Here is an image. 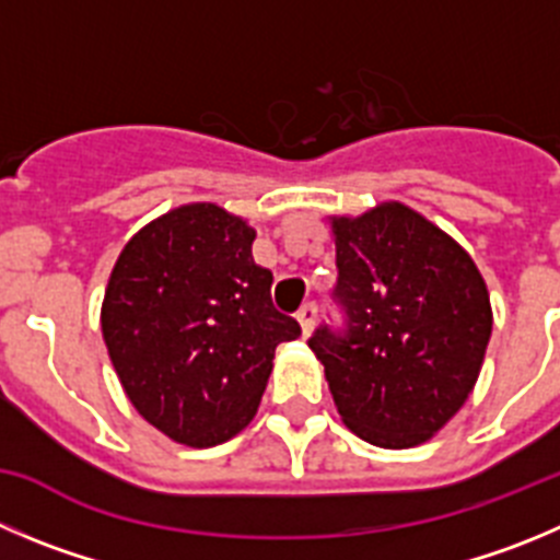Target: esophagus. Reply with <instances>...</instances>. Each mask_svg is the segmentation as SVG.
Masks as SVG:
<instances>
[{"instance_id": "34e87169", "label": "esophagus", "mask_w": 560, "mask_h": 560, "mask_svg": "<svg viewBox=\"0 0 560 560\" xmlns=\"http://www.w3.org/2000/svg\"><path fill=\"white\" fill-rule=\"evenodd\" d=\"M315 320H317V304L315 301H310V304H304L301 310H298V323H301V331L310 334L312 328H315Z\"/></svg>"}]
</instances>
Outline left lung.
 <instances>
[{
	"mask_svg": "<svg viewBox=\"0 0 560 560\" xmlns=\"http://www.w3.org/2000/svg\"><path fill=\"white\" fill-rule=\"evenodd\" d=\"M331 226L342 323H320L310 348L357 436L420 445L478 381L492 337L489 292L467 250L404 203Z\"/></svg>",
	"mask_w": 560,
	"mask_h": 560,
	"instance_id": "left-lung-1",
	"label": "left lung"
}]
</instances>
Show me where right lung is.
Masks as SVG:
<instances>
[{"label":"right lung","instance_id":"obj_1","mask_svg":"<svg viewBox=\"0 0 560 560\" xmlns=\"http://www.w3.org/2000/svg\"><path fill=\"white\" fill-rule=\"evenodd\" d=\"M254 229L215 203H187L121 250L102 334L135 409L190 447L221 445L256 415L276 345L301 337L254 265Z\"/></svg>","mask_w":560,"mask_h":560}]
</instances>
